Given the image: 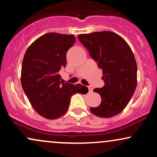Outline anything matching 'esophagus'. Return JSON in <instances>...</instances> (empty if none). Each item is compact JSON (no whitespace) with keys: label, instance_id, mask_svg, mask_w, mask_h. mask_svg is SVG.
<instances>
[{"label":"esophagus","instance_id":"34e87169","mask_svg":"<svg viewBox=\"0 0 157 157\" xmlns=\"http://www.w3.org/2000/svg\"><path fill=\"white\" fill-rule=\"evenodd\" d=\"M88 88H89V90L90 92H91V91H93V87H92V86H89Z\"/></svg>","mask_w":157,"mask_h":157}]
</instances>
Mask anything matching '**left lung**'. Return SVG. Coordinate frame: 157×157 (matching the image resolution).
<instances>
[{"label":"left lung","mask_w":157,"mask_h":157,"mask_svg":"<svg viewBox=\"0 0 157 157\" xmlns=\"http://www.w3.org/2000/svg\"><path fill=\"white\" fill-rule=\"evenodd\" d=\"M99 68L105 86L94 91L100 94L101 103L90 108L97 117L109 118L120 113L128 104L137 83V66L126 41L112 32H97L78 35Z\"/></svg>","instance_id":"1"}]
</instances>
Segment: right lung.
Segmentation results:
<instances>
[{
  "label": "right lung",
  "instance_id": "right-lung-1",
  "mask_svg": "<svg viewBox=\"0 0 157 157\" xmlns=\"http://www.w3.org/2000/svg\"><path fill=\"white\" fill-rule=\"evenodd\" d=\"M72 35L45 34L27 48L21 68V85L27 98L40 116L49 120L68 111L73 94H85L86 86L64 82L58 72L66 66V53L75 43Z\"/></svg>",
  "mask_w": 157,
  "mask_h": 157
}]
</instances>
